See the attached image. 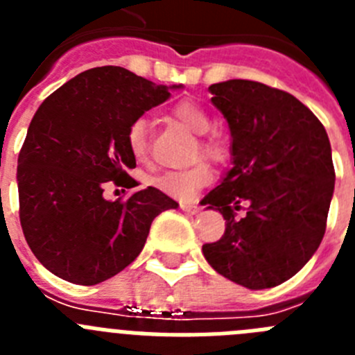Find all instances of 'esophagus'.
Listing matches in <instances>:
<instances>
[{"label":"esophagus","instance_id":"obj_1","mask_svg":"<svg viewBox=\"0 0 355 355\" xmlns=\"http://www.w3.org/2000/svg\"><path fill=\"white\" fill-rule=\"evenodd\" d=\"M181 209H183L187 215H196V213L199 211V206L190 205V202H183V205H181Z\"/></svg>","mask_w":355,"mask_h":355}]
</instances>
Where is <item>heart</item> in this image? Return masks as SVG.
I'll return each instance as SVG.
<instances>
[{"label": "heart", "mask_w": 355, "mask_h": 355, "mask_svg": "<svg viewBox=\"0 0 355 355\" xmlns=\"http://www.w3.org/2000/svg\"><path fill=\"white\" fill-rule=\"evenodd\" d=\"M174 117L197 135H205L211 130V119L202 106L193 101H181L174 106ZM128 147L137 162H146L149 156V126L146 119H137L128 130ZM200 149L206 155L218 158L224 153V147L216 139L205 137L200 140ZM211 180V171L206 163H196L193 167L183 171H168L155 178V187L175 199H192L199 188Z\"/></svg>", "instance_id": "heart-1"}]
</instances>
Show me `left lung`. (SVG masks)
<instances>
[{"label":"left lung","instance_id":"obj_1","mask_svg":"<svg viewBox=\"0 0 355 355\" xmlns=\"http://www.w3.org/2000/svg\"><path fill=\"white\" fill-rule=\"evenodd\" d=\"M209 92L229 124L233 165L202 199L225 220L224 236L202 254L233 283L274 288L324 238L336 180L327 131L297 97L258 81L227 80ZM241 202L248 215L238 221Z\"/></svg>","mask_w":355,"mask_h":355}]
</instances>
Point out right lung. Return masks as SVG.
I'll use <instances>...</instances> for the list:
<instances>
[{
	"mask_svg": "<svg viewBox=\"0 0 355 355\" xmlns=\"http://www.w3.org/2000/svg\"><path fill=\"white\" fill-rule=\"evenodd\" d=\"M183 85H155L124 67L81 72L44 99L17 159L19 218L35 258L83 286L103 283L142 252L153 220L178 202L147 187L126 202L106 200L108 181L137 184L131 122Z\"/></svg>",
	"mask_w": 355,
	"mask_h": 355,
	"instance_id": "obj_1",
	"label": "right lung"
}]
</instances>
